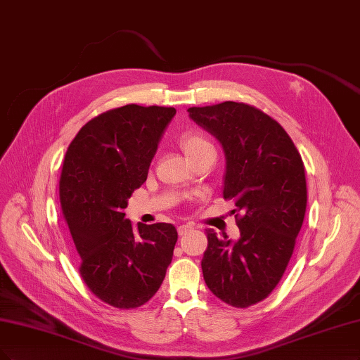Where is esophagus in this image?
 I'll return each instance as SVG.
<instances>
[{
    "mask_svg": "<svg viewBox=\"0 0 360 360\" xmlns=\"http://www.w3.org/2000/svg\"><path fill=\"white\" fill-rule=\"evenodd\" d=\"M192 229H193V226H192V225H180V226L177 228L179 235H186L188 232H191Z\"/></svg>",
    "mask_w": 360,
    "mask_h": 360,
    "instance_id": "esophagus-1",
    "label": "esophagus"
}]
</instances>
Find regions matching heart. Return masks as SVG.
<instances>
[{
    "mask_svg": "<svg viewBox=\"0 0 360 360\" xmlns=\"http://www.w3.org/2000/svg\"><path fill=\"white\" fill-rule=\"evenodd\" d=\"M181 148L189 159H195L208 152H214V146L200 132H184L180 139Z\"/></svg>",
    "mask_w": 360,
    "mask_h": 360,
    "instance_id": "1",
    "label": "heart"
}]
</instances>
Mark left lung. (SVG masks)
<instances>
[{
	"label": "left lung",
	"mask_w": 360,
	"mask_h": 360,
	"mask_svg": "<svg viewBox=\"0 0 360 360\" xmlns=\"http://www.w3.org/2000/svg\"><path fill=\"white\" fill-rule=\"evenodd\" d=\"M189 116L221 143L223 198L235 202L240 238L207 229L202 274L219 300L237 308L264 301L292 257L307 208L302 158L289 134L259 108L225 101Z\"/></svg>",
	"instance_id": "obj_1"
}]
</instances>
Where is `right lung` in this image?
Instances as JSON below:
<instances>
[{"label":"right lung","instance_id":"obj_1","mask_svg":"<svg viewBox=\"0 0 360 360\" xmlns=\"http://www.w3.org/2000/svg\"><path fill=\"white\" fill-rule=\"evenodd\" d=\"M174 115V107L158 105L108 110L77 132L62 165L59 200L80 276L96 298L120 309L141 307L158 292L177 243L171 223L134 228L123 213Z\"/></svg>","mask_w":360,"mask_h":360}]
</instances>
